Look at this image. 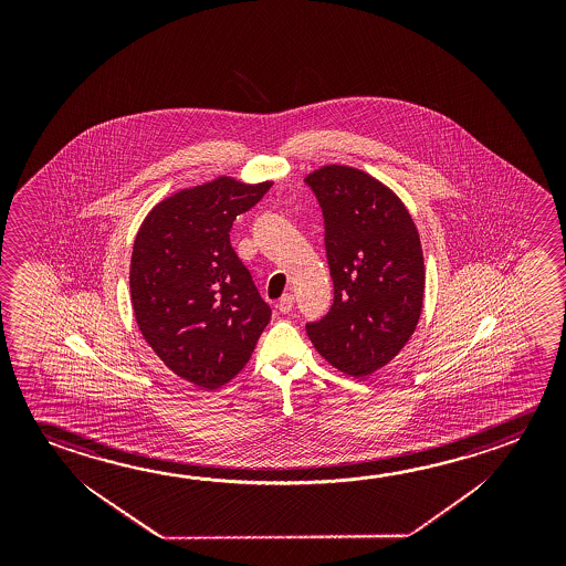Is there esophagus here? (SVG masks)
I'll return each mask as SVG.
<instances>
[{
    "label": "esophagus",
    "instance_id": "1",
    "mask_svg": "<svg viewBox=\"0 0 566 566\" xmlns=\"http://www.w3.org/2000/svg\"><path fill=\"white\" fill-rule=\"evenodd\" d=\"M292 307H294V296L292 294H284V296L280 297L279 310L282 314H290Z\"/></svg>",
    "mask_w": 566,
    "mask_h": 566
}]
</instances>
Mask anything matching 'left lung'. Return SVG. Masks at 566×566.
I'll list each match as a JSON object with an SVG mask.
<instances>
[{
    "mask_svg": "<svg viewBox=\"0 0 566 566\" xmlns=\"http://www.w3.org/2000/svg\"><path fill=\"white\" fill-rule=\"evenodd\" d=\"M322 207L334 304L306 324L335 369L365 377L399 355L417 329L424 259L399 197L361 169L324 166L306 177Z\"/></svg>",
    "mask_w": 566,
    "mask_h": 566,
    "instance_id": "8db88e82",
    "label": "left lung"
}]
</instances>
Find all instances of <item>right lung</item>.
<instances>
[{
  "label": "right lung",
  "mask_w": 566,
  "mask_h": 566,
  "mask_svg": "<svg viewBox=\"0 0 566 566\" xmlns=\"http://www.w3.org/2000/svg\"><path fill=\"white\" fill-rule=\"evenodd\" d=\"M232 177L184 189L139 227L130 264L139 332L177 377L219 389L251 359L269 304L231 247L232 221L269 191Z\"/></svg>",
  "instance_id": "right-lung-1"
}]
</instances>
